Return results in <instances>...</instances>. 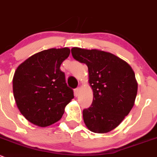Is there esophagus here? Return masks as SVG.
<instances>
[{"mask_svg":"<svg viewBox=\"0 0 157 157\" xmlns=\"http://www.w3.org/2000/svg\"><path fill=\"white\" fill-rule=\"evenodd\" d=\"M79 92H80V88H75V89L74 90V94H75V97H78V96Z\"/></svg>","mask_w":157,"mask_h":157,"instance_id":"34e87169","label":"esophagus"}]
</instances>
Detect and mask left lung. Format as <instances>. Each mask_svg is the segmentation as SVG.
<instances>
[{"instance_id":"obj_1","label":"left lung","mask_w":157,"mask_h":157,"mask_svg":"<svg viewBox=\"0 0 157 157\" xmlns=\"http://www.w3.org/2000/svg\"><path fill=\"white\" fill-rule=\"evenodd\" d=\"M71 53L74 59L88 67L93 90L91 106L83 110L84 122L94 133L109 132L135 104L138 93L135 72L125 60L101 50L72 48Z\"/></svg>"}]
</instances>
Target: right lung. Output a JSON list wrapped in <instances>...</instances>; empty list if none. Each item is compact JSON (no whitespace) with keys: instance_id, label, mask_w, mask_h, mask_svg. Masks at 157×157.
<instances>
[{"instance_id":"add662e5","label":"right lung","mask_w":157,"mask_h":157,"mask_svg":"<svg viewBox=\"0 0 157 157\" xmlns=\"http://www.w3.org/2000/svg\"><path fill=\"white\" fill-rule=\"evenodd\" d=\"M68 48H51L32 55L17 67L13 91L19 110L31 123L47 127L58 122L74 98L66 83L61 63L69 56Z\"/></svg>"}]
</instances>
